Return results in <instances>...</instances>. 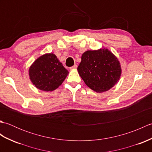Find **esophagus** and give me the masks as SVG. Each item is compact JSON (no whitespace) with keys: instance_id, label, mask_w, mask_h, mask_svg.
Returning a JSON list of instances; mask_svg holds the SVG:
<instances>
[{"instance_id":"1","label":"esophagus","mask_w":152,"mask_h":152,"mask_svg":"<svg viewBox=\"0 0 152 152\" xmlns=\"http://www.w3.org/2000/svg\"><path fill=\"white\" fill-rule=\"evenodd\" d=\"M70 69L71 70H73V69H77V65H76V64H74V65H73L72 67H70Z\"/></svg>"}]
</instances>
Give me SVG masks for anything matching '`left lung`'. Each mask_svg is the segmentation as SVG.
<instances>
[{
  "label": "left lung",
  "instance_id": "left-lung-1",
  "mask_svg": "<svg viewBox=\"0 0 152 152\" xmlns=\"http://www.w3.org/2000/svg\"><path fill=\"white\" fill-rule=\"evenodd\" d=\"M77 70L86 84L97 93L110 89L121 74L120 63L107 48L85 51Z\"/></svg>",
  "mask_w": 152,
  "mask_h": 152
}]
</instances>
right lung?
I'll use <instances>...</instances> for the list:
<instances>
[{
	"label": "right lung",
	"mask_w": 152,
	"mask_h": 152,
	"mask_svg": "<svg viewBox=\"0 0 152 152\" xmlns=\"http://www.w3.org/2000/svg\"><path fill=\"white\" fill-rule=\"evenodd\" d=\"M68 74L69 71L52 53L38 57L28 69L31 82L44 91H52L59 88Z\"/></svg>",
	"instance_id": "obj_1"
}]
</instances>
